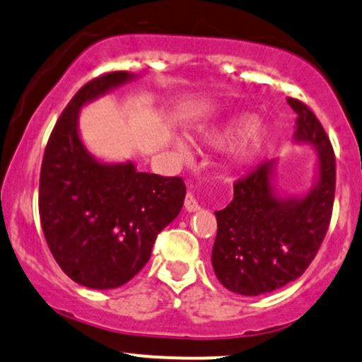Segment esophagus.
Masks as SVG:
<instances>
[{
	"label": "esophagus",
	"mask_w": 362,
	"mask_h": 362,
	"mask_svg": "<svg viewBox=\"0 0 362 362\" xmlns=\"http://www.w3.org/2000/svg\"><path fill=\"white\" fill-rule=\"evenodd\" d=\"M184 206H185V209H187V211H189V212H197L199 209H200L199 202H197V199L194 197V194H192V192H187Z\"/></svg>",
	"instance_id": "34e87169"
}]
</instances>
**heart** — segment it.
I'll use <instances>...</instances> for the list:
<instances>
[{"instance_id": "b5f03b06", "label": "heart", "mask_w": 362, "mask_h": 362, "mask_svg": "<svg viewBox=\"0 0 362 362\" xmlns=\"http://www.w3.org/2000/svg\"><path fill=\"white\" fill-rule=\"evenodd\" d=\"M269 132L263 123H255V116L251 115H238L226 123L216 126L207 133V139L216 146L230 145L236 139L230 158L238 167H245L255 162L258 156L263 153L264 146L268 143ZM175 150L180 156H189V145L184 141H175Z\"/></svg>"}]
</instances>
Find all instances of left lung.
I'll list each match as a JSON object with an SVG mask.
<instances>
[{
	"instance_id": "obj_1",
	"label": "left lung",
	"mask_w": 362,
	"mask_h": 362,
	"mask_svg": "<svg viewBox=\"0 0 362 362\" xmlns=\"http://www.w3.org/2000/svg\"><path fill=\"white\" fill-rule=\"evenodd\" d=\"M293 141L317 150V177L307 194L281 197L275 189L278 160L258 165L234 184V199L216 211L212 268L226 288L256 297L297 280L327 234L335 192V156L320 121L298 99Z\"/></svg>"
}]
</instances>
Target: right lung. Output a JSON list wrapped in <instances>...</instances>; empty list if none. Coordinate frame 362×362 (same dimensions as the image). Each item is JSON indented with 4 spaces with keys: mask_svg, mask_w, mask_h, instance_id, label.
<instances>
[{
    "mask_svg": "<svg viewBox=\"0 0 362 362\" xmlns=\"http://www.w3.org/2000/svg\"><path fill=\"white\" fill-rule=\"evenodd\" d=\"M133 79L134 74L110 72L81 87L43 153V234L65 275L87 288L111 290L132 280L150 259L160 230L184 206L180 177L138 172L133 162H101L82 143V106Z\"/></svg>",
    "mask_w": 362,
    "mask_h": 362,
    "instance_id": "add662e5",
    "label": "right lung"
}]
</instances>
